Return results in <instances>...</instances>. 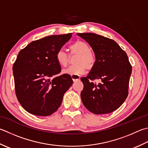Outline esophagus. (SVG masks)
Returning <instances> with one entry per match:
<instances>
[{
    "label": "esophagus",
    "instance_id": "1",
    "mask_svg": "<svg viewBox=\"0 0 148 148\" xmlns=\"http://www.w3.org/2000/svg\"><path fill=\"white\" fill-rule=\"evenodd\" d=\"M71 77L74 82H76L77 81H79L80 79V77L78 76V75H71Z\"/></svg>",
    "mask_w": 148,
    "mask_h": 148
}]
</instances>
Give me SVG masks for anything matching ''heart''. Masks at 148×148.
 Returning <instances> with one entry per match:
<instances>
[{
  "label": "heart",
  "instance_id": "b5f03b06",
  "mask_svg": "<svg viewBox=\"0 0 148 148\" xmlns=\"http://www.w3.org/2000/svg\"><path fill=\"white\" fill-rule=\"evenodd\" d=\"M70 56L77 55L74 60L75 65L63 71V73L70 75L84 74L86 69L90 71L94 68L96 62L95 54L90 51L89 45L82 40H77L69 47ZM56 60L62 66L65 67L70 63L71 57L63 49H60L56 53Z\"/></svg>",
  "mask_w": 148,
  "mask_h": 148
}]
</instances>
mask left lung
Segmentation results:
<instances>
[{
	"instance_id": "8db88e82",
	"label": "left lung",
	"mask_w": 148,
	"mask_h": 148,
	"mask_svg": "<svg viewBox=\"0 0 148 148\" xmlns=\"http://www.w3.org/2000/svg\"><path fill=\"white\" fill-rule=\"evenodd\" d=\"M91 46L96 62L86 77L81 78L84 87L82 102L95 114H109L119 108L128 97L132 67L125 51L114 40L99 34L77 33ZM99 80L98 84L95 82Z\"/></svg>"
}]
</instances>
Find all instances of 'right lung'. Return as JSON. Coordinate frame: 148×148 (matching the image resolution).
Listing matches in <instances>:
<instances>
[{
    "label": "right lung",
    "instance_id": "right-lung-1",
    "mask_svg": "<svg viewBox=\"0 0 148 148\" xmlns=\"http://www.w3.org/2000/svg\"><path fill=\"white\" fill-rule=\"evenodd\" d=\"M72 34L52 35L31 42L19 52L13 70L17 99L26 111L48 116L62 104L63 95L73 83L56 60V52Z\"/></svg>",
    "mask_w": 148,
    "mask_h": 148
}]
</instances>
